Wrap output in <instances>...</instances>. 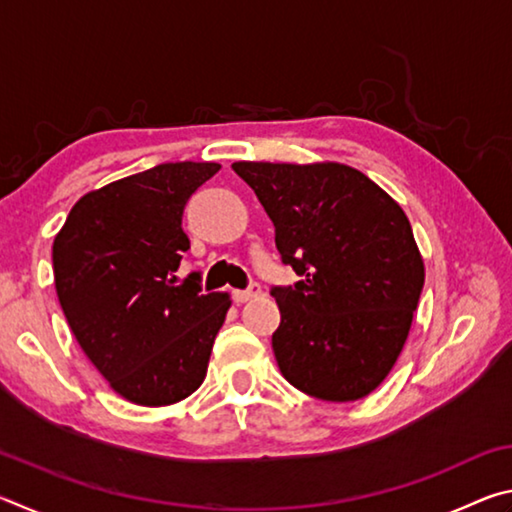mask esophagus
<instances>
[{
  "label": "esophagus",
  "instance_id": "1",
  "mask_svg": "<svg viewBox=\"0 0 512 512\" xmlns=\"http://www.w3.org/2000/svg\"><path fill=\"white\" fill-rule=\"evenodd\" d=\"M259 291H262V289H259V284H257V282H253L246 291H239V289L232 291V298H235V302H248V300L257 298V296H259Z\"/></svg>",
  "mask_w": 512,
  "mask_h": 512
}]
</instances>
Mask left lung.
Wrapping results in <instances>:
<instances>
[{"label": "left lung", "mask_w": 512, "mask_h": 512, "mask_svg": "<svg viewBox=\"0 0 512 512\" xmlns=\"http://www.w3.org/2000/svg\"><path fill=\"white\" fill-rule=\"evenodd\" d=\"M275 225L282 262L302 275L273 287V352L284 379L325 402H354L386 379L409 336L424 262L411 223L348 164L235 162Z\"/></svg>", "instance_id": "1"}]
</instances>
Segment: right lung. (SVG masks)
I'll return each instance as SVG.
<instances>
[{"mask_svg": "<svg viewBox=\"0 0 512 512\" xmlns=\"http://www.w3.org/2000/svg\"><path fill=\"white\" fill-rule=\"evenodd\" d=\"M216 162H164L85 194L54 239L56 293L76 341L110 388L140 406L192 395L230 309L201 293V273L176 284L189 239L183 210Z\"/></svg>", "mask_w": 512, "mask_h": 512, "instance_id": "add662e5", "label": "right lung"}]
</instances>
